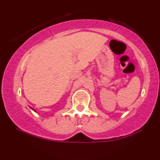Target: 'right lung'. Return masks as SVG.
Masks as SVG:
<instances>
[{
    "mask_svg": "<svg viewBox=\"0 0 160 160\" xmlns=\"http://www.w3.org/2000/svg\"><path fill=\"white\" fill-rule=\"evenodd\" d=\"M30 108H31V109H32V110H33V111H35V112H36V110H34V109H33V108H31V107H30Z\"/></svg>",
    "mask_w": 160,
    "mask_h": 160,
    "instance_id": "right-lung-1",
    "label": "right lung"
}]
</instances>
